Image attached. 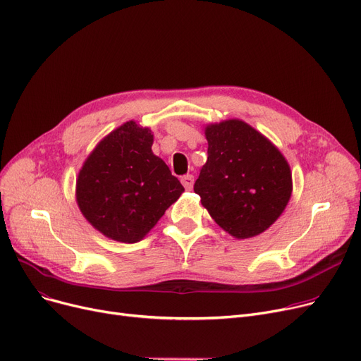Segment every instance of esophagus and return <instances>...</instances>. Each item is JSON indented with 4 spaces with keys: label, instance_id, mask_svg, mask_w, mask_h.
Instances as JSON below:
<instances>
[{
    "label": "esophagus",
    "instance_id": "1",
    "mask_svg": "<svg viewBox=\"0 0 361 361\" xmlns=\"http://www.w3.org/2000/svg\"><path fill=\"white\" fill-rule=\"evenodd\" d=\"M180 181H181V184L184 185L185 190H192V187H193V176H190V174L183 176Z\"/></svg>",
    "mask_w": 361,
    "mask_h": 361
}]
</instances>
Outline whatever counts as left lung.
Wrapping results in <instances>:
<instances>
[{
    "label": "left lung",
    "mask_w": 361,
    "mask_h": 361,
    "mask_svg": "<svg viewBox=\"0 0 361 361\" xmlns=\"http://www.w3.org/2000/svg\"><path fill=\"white\" fill-rule=\"evenodd\" d=\"M208 161L195 183L214 221L236 239L267 230L292 196V171L270 140L240 119L208 123Z\"/></svg>",
    "instance_id": "obj_1"
}]
</instances>
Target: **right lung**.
I'll list each match as a JSON object with an SVG mask.
<instances>
[{
    "mask_svg": "<svg viewBox=\"0 0 361 361\" xmlns=\"http://www.w3.org/2000/svg\"><path fill=\"white\" fill-rule=\"evenodd\" d=\"M152 145L150 128L128 121L102 138L80 169L78 207L109 239L140 242L184 192Z\"/></svg>",
    "mask_w": 361,
    "mask_h": 361,
    "instance_id": "obj_1",
    "label": "right lung"
}]
</instances>
